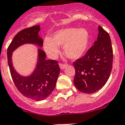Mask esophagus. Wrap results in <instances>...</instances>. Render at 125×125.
<instances>
[{
    "label": "esophagus",
    "instance_id": "34e87169",
    "mask_svg": "<svg viewBox=\"0 0 125 125\" xmlns=\"http://www.w3.org/2000/svg\"><path fill=\"white\" fill-rule=\"evenodd\" d=\"M60 65V67L61 69H65V68L66 67V66H67V65L66 64H64V63H60L59 64Z\"/></svg>",
    "mask_w": 125,
    "mask_h": 125
}]
</instances>
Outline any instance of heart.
Segmentation results:
<instances>
[{
    "mask_svg": "<svg viewBox=\"0 0 125 125\" xmlns=\"http://www.w3.org/2000/svg\"><path fill=\"white\" fill-rule=\"evenodd\" d=\"M89 34L85 29L69 27L56 31L52 38L47 36L43 40V48L51 57H55L59 52V46L64 45L65 55L71 59H78L87 51Z\"/></svg>",
    "mask_w": 125,
    "mask_h": 125,
    "instance_id": "heart-1",
    "label": "heart"
}]
</instances>
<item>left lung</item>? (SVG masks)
I'll return each instance as SVG.
<instances>
[{
    "label": "left lung",
    "instance_id": "8db88e82",
    "mask_svg": "<svg viewBox=\"0 0 125 125\" xmlns=\"http://www.w3.org/2000/svg\"><path fill=\"white\" fill-rule=\"evenodd\" d=\"M94 45L83 57L73 62L74 83L83 93L92 94L101 89L107 82L112 68L113 50L110 36L101 26Z\"/></svg>",
    "mask_w": 125,
    "mask_h": 125
}]
</instances>
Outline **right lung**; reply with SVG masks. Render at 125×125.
Listing matches in <instances>:
<instances>
[{
	"label": "right lung",
	"instance_id": "1",
	"mask_svg": "<svg viewBox=\"0 0 125 125\" xmlns=\"http://www.w3.org/2000/svg\"><path fill=\"white\" fill-rule=\"evenodd\" d=\"M40 30L38 25L20 31L13 38L7 51L8 65L15 86L24 96L35 101L46 99L54 91L60 71L58 62L53 60H45V52L40 48L36 69L32 74L25 77L15 71L11 56L13 51L25 43H34L42 47L43 40L38 35Z\"/></svg>",
	"mask_w": 125,
	"mask_h": 125
}]
</instances>
